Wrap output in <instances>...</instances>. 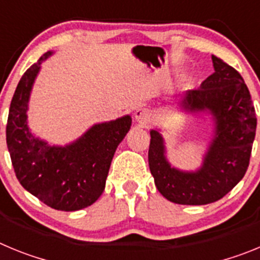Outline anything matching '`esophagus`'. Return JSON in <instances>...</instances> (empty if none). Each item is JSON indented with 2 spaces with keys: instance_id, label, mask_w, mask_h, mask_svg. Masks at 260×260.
Wrapping results in <instances>:
<instances>
[{
  "instance_id": "esophagus-1",
  "label": "esophagus",
  "mask_w": 260,
  "mask_h": 260,
  "mask_svg": "<svg viewBox=\"0 0 260 260\" xmlns=\"http://www.w3.org/2000/svg\"><path fill=\"white\" fill-rule=\"evenodd\" d=\"M134 116L135 119H137L139 123H142V125H147L151 119V114L148 113V110L144 109V108H139V109L135 110Z\"/></svg>"
}]
</instances>
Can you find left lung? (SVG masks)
I'll list each match as a JSON object with an SVG mask.
<instances>
[{
	"instance_id": "obj_1",
	"label": "left lung",
	"mask_w": 260,
	"mask_h": 260,
	"mask_svg": "<svg viewBox=\"0 0 260 260\" xmlns=\"http://www.w3.org/2000/svg\"><path fill=\"white\" fill-rule=\"evenodd\" d=\"M215 73L181 102L185 109H210L216 135L203 168L183 173L171 168L164 157L161 135L151 132L148 164L157 190L168 201L201 206L219 201L243 178L249 168L256 132L255 108L241 74L219 57L212 56Z\"/></svg>"
}]
</instances>
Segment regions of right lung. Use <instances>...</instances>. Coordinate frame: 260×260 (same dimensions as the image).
Listing matches in <instances>:
<instances>
[{
	"label": "right lung",
	"mask_w": 260,
	"mask_h": 260,
	"mask_svg": "<svg viewBox=\"0 0 260 260\" xmlns=\"http://www.w3.org/2000/svg\"><path fill=\"white\" fill-rule=\"evenodd\" d=\"M45 53L22 75L11 99L6 123V143L20 185L49 207L77 211L95 203L103 194L116 148L132 126L128 116L99 123L79 141L50 147L31 135L27 103Z\"/></svg>",
	"instance_id": "add662e5"
}]
</instances>
